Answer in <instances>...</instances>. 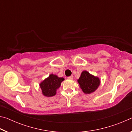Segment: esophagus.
I'll return each instance as SVG.
<instances>
[{"label": "esophagus", "mask_w": 132, "mask_h": 132, "mask_svg": "<svg viewBox=\"0 0 132 132\" xmlns=\"http://www.w3.org/2000/svg\"><path fill=\"white\" fill-rule=\"evenodd\" d=\"M73 76H69L68 77V79L69 80H73Z\"/></svg>", "instance_id": "34e87169"}]
</instances>
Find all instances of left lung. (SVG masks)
<instances>
[{
  "label": "left lung",
  "mask_w": 132,
  "mask_h": 132,
  "mask_svg": "<svg viewBox=\"0 0 132 132\" xmlns=\"http://www.w3.org/2000/svg\"><path fill=\"white\" fill-rule=\"evenodd\" d=\"M77 82L82 92L86 94H90L97 90L101 83V80L98 77L84 70L81 72Z\"/></svg>",
  "instance_id": "obj_1"
}]
</instances>
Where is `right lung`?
Masks as SVG:
<instances>
[{
    "instance_id": "1",
    "label": "right lung",
    "mask_w": 132,
    "mask_h": 132,
    "mask_svg": "<svg viewBox=\"0 0 132 132\" xmlns=\"http://www.w3.org/2000/svg\"><path fill=\"white\" fill-rule=\"evenodd\" d=\"M64 80L63 77H59L57 75L51 74L39 83L40 88L42 95L46 97H51L56 94L57 90L61 87L62 82Z\"/></svg>"
}]
</instances>
